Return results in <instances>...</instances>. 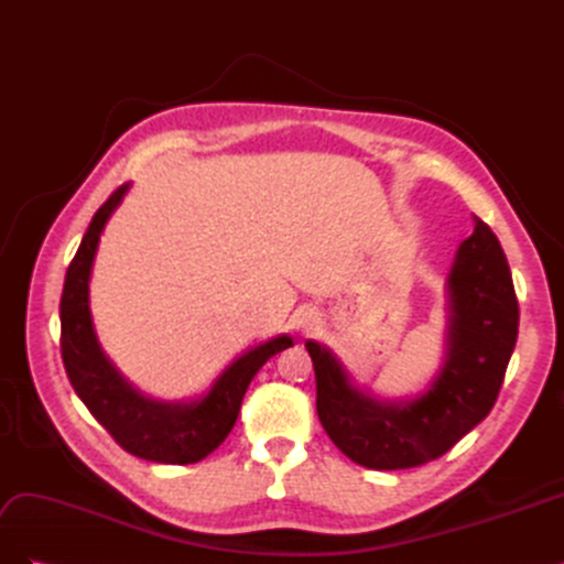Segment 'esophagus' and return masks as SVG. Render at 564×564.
Returning <instances> with one entry per match:
<instances>
[{
  "label": "esophagus",
  "instance_id": "34e87169",
  "mask_svg": "<svg viewBox=\"0 0 564 564\" xmlns=\"http://www.w3.org/2000/svg\"><path fill=\"white\" fill-rule=\"evenodd\" d=\"M317 324H319V317L315 315V313H305L303 317H301V322H299V327H301V332H313V329H317Z\"/></svg>",
  "mask_w": 564,
  "mask_h": 564
}]
</instances>
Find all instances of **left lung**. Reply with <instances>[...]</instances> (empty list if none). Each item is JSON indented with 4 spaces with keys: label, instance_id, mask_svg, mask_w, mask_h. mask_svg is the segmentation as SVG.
I'll list each match as a JSON object with an SVG mask.
<instances>
[{
    "label": "left lung",
    "instance_id": "8db88e82",
    "mask_svg": "<svg viewBox=\"0 0 564 564\" xmlns=\"http://www.w3.org/2000/svg\"><path fill=\"white\" fill-rule=\"evenodd\" d=\"M447 294L445 362L414 400L371 398L350 383L332 350L305 340L322 429L355 464L373 470L429 464L470 433L497 402L518 340L520 311L506 253L480 218L456 251Z\"/></svg>",
    "mask_w": 564,
    "mask_h": 564
}]
</instances>
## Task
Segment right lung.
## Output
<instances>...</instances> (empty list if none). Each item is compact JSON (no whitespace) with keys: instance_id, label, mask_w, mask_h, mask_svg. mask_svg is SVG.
Listing matches in <instances>:
<instances>
[{"instance_id":"right-lung-1","label":"right lung","mask_w":564,"mask_h":564,"mask_svg":"<svg viewBox=\"0 0 564 564\" xmlns=\"http://www.w3.org/2000/svg\"><path fill=\"white\" fill-rule=\"evenodd\" d=\"M129 191V183L100 207L65 272L61 296V355L79 400L124 452L155 464H197L228 437L251 379L272 355L294 346L278 336L226 367L207 395L191 402H158L141 395L100 350L89 311V278L100 232Z\"/></svg>"}]
</instances>
